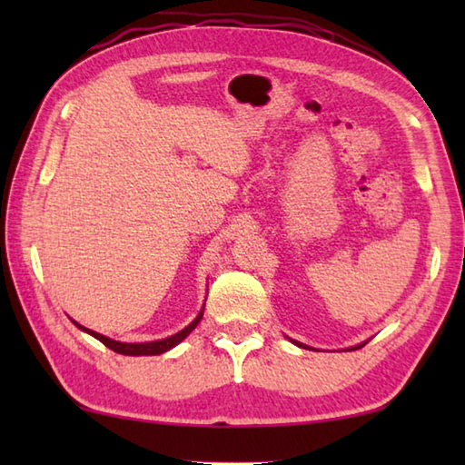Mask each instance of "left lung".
<instances>
[{
  "mask_svg": "<svg viewBox=\"0 0 465 465\" xmlns=\"http://www.w3.org/2000/svg\"><path fill=\"white\" fill-rule=\"evenodd\" d=\"M290 341H292V343H295V345H298V348H308V345H305V343H302V341H295V340H292V338H290ZM365 343H368V341H361V343H358V345H353V348H350V351H353V350H360V348H363V345H365ZM312 350H313V348H312Z\"/></svg>",
  "mask_w": 465,
  "mask_h": 465,
  "instance_id": "8db88e82",
  "label": "left lung"
}]
</instances>
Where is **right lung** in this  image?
Here are the masks:
<instances>
[{"instance_id":"1","label":"right lung","mask_w":465,"mask_h":465,"mask_svg":"<svg viewBox=\"0 0 465 465\" xmlns=\"http://www.w3.org/2000/svg\"><path fill=\"white\" fill-rule=\"evenodd\" d=\"M205 305V303H203ZM202 318H203V308L200 310V313L195 315V320L190 323V325H185V328L182 330V331H177V333H173V335H170V338H165V340H155V341H142V343H127V341H117V340H112V338H107V335H104V333H97V331H94V330H87V328H84L82 323H77L75 320H72L77 328H80L82 331H85V333H90V335H94L95 340H100L105 348H110V350H114V351H117V353H122V355H160V353H165V351H170L172 348H175L177 343H182L187 335H190L195 328H197V323L202 322Z\"/></svg>"}]
</instances>
